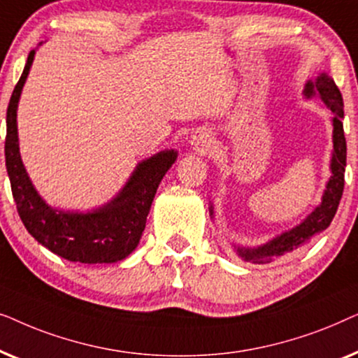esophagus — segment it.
I'll return each instance as SVG.
<instances>
[{
  "instance_id": "esophagus-1",
  "label": "esophagus",
  "mask_w": 358,
  "mask_h": 358,
  "mask_svg": "<svg viewBox=\"0 0 358 358\" xmlns=\"http://www.w3.org/2000/svg\"><path fill=\"white\" fill-rule=\"evenodd\" d=\"M190 145H192V148L197 151L208 150L210 146H212V134H210L207 129L195 130L192 136H190Z\"/></svg>"
}]
</instances>
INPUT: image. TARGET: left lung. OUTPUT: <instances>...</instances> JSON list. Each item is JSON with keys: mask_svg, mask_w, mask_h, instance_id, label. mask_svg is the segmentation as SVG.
I'll list each match as a JSON object with an SVG mask.
<instances>
[{"mask_svg": "<svg viewBox=\"0 0 358 358\" xmlns=\"http://www.w3.org/2000/svg\"><path fill=\"white\" fill-rule=\"evenodd\" d=\"M308 99L320 96V99L329 107L332 112V159H331V178L326 185L324 195L320 207H316L308 217L303 220L295 228L278 234L271 241L256 248H244L236 246V254L243 261L251 264H268L277 261L290 254L296 249L310 243L313 236L321 233L322 229L329 227L332 218L339 207L342 192H344V173H345V159H347V143L344 136V101L339 87L332 78L326 73H321L315 81H308L303 91ZM210 213H213V208L210 207Z\"/></svg>", "mask_w": 358, "mask_h": 358, "instance_id": "1", "label": "left lung"}]
</instances>
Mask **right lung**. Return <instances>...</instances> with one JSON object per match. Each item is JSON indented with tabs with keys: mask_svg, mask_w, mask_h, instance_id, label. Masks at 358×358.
<instances>
[{
	"mask_svg": "<svg viewBox=\"0 0 358 358\" xmlns=\"http://www.w3.org/2000/svg\"><path fill=\"white\" fill-rule=\"evenodd\" d=\"M34 55L36 50H31L6 112L4 156L19 217L27 231L42 246L66 261L81 264L122 261L138 246L156 189L178 158V151H159L138 163L129 182L104 207L87 213L63 212L48 207L24 169L17 140V102Z\"/></svg>",
	"mask_w": 358,
	"mask_h": 358,
	"instance_id": "1",
	"label": "right lung"
}]
</instances>
